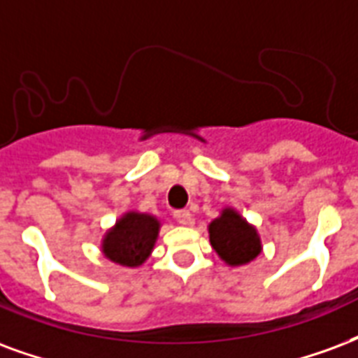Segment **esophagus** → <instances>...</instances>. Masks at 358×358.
<instances>
[{
  "label": "esophagus",
  "instance_id": "34e87169",
  "mask_svg": "<svg viewBox=\"0 0 358 358\" xmlns=\"http://www.w3.org/2000/svg\"><path fill=\"white\" fill-rule=\"evenodd\" d=\"M174 218H176V222L182 224V226H189V224H192V213H189V210H176V213H174Z\"/></svg>",
  "mask_w": 358,
  "mask_h": 358
}]
</instances>
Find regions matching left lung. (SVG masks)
Listing matches in <instances>:
<instances>
[{"label":"left lung","mask_w":358,"mask_h":358,"mask_svg":"<svg viewBox=\"0 0 358 358\" xmlns=\"http://www.w3.org/2000/svg\"><path fill=\"white\" fill-rule=\"evenodd\" d=\"M208 239L216 254L231 267L246 266L262 252V239L256 227L231 206H226L218 218L208 224Z\"/></svg>","instance_id":"obj_1"}]
</instances>
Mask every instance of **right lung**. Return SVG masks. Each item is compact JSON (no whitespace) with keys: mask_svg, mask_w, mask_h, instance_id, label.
<instances>
[{"mask_svg":"<svg viewBox=\"0 0 358 358\" xmlns=\"http://www.w3.org/2000/svg\"><path fill=\"white\" fill-rule=\"evenodd\" d=\"M159 227L161 222L152 214L129 210L115 222V226L106 231L102 254L119 266H142L155 246Z\"/></svg>","mask_w":358,"mask_h":358,"instance_id":"add662e5","label":"right lung"}]
</instances>
